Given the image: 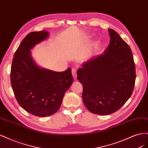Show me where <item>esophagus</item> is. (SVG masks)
<instances>
[{"mask_svg": "<svg viewBox=\"0 0 148 148\" xmlns=\"http://www.w3.org/2000/svg\"><path fill=\"white\" fill-rule=\"evenodd\" d=\"M77 69H71V73H72L73 77L74 79H77Z\"/></svg>", "mask_w": 148, "mask_h": 148, "instance_id": "esophagus-1", "label": "esophagus"}]
</instances>
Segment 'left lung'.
<instances>
[{
  "label": "left lung",
  "mask_w": 148,
  "mask_h": 148,
  "mask_svg": "<svg viewBox=\"0 0 148 148\" xmlns=\"http://www.w3.org/2000/svg\"><path fill=\"white\" fill-rule=\"evenodd\" d=\"M108 31L110 41L103 53L84 62L77 71L84 106L101 115L112 114L125 104L132 95L136 79L130 47L116 31Z\"/></svg>",
  "instance_id": "left-lung-1"
}]
</instances>
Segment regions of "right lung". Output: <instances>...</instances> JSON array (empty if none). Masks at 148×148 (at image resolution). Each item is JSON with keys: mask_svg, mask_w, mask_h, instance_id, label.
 <instances>
[{"mask_svg": "<svg viewBox=\"0 0 148 148\" xmlns=\"http://www.w3.org/2000/svg\"><path fill=\"white\" fill-rule=\"evenodd\" d=\"M48 36L46 31L29 33L18 47L11 66V84L17 102L38 117L57 112L73 82L70 68L53 71L41 68L33 59L31 49Z\"/></svg>", "mask_w": 148, "mask_h": 148, "instance_id": "add662e5", "label": "right lung"}]
</instances>
